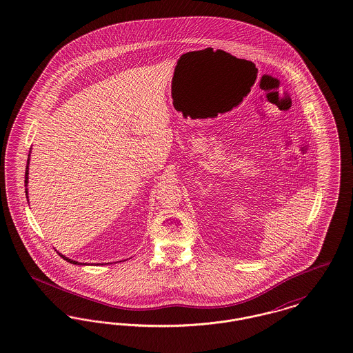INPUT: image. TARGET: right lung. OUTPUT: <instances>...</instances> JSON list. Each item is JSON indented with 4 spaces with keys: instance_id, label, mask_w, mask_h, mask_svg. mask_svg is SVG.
<instances>
[{
    "instance_id": "right-lung-1",
    "label": "right lung",
    "mask_w": 353,
    "mask_h": 353,
    "mask_svg": "<svg viewBox=\"0 0 353 353\" xmlns=\"http://www.w3.org/2000/svg\"><path fill=\"white\" fill-rule=\"evenodd\" d=\"M29 160H30V153H29V159H28V164H26V172H25V186H28V183H29ZM25 192H26V199H29V196H28V188L25 189ZM29 201V200H28ZM65 261H68L70 263H72V265H82L81 262H77V261H72V259H70L68 256H65V255H62L61 252H58ZM85 265V263H83ZM98 265H101V263H98ZM103 265V263H101Z\"/></svg>"
}]
</instances>
